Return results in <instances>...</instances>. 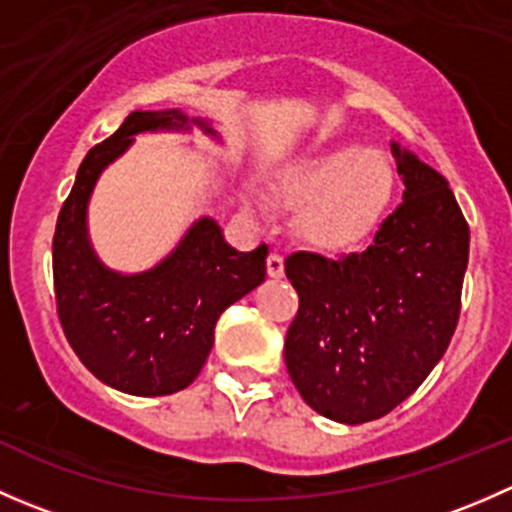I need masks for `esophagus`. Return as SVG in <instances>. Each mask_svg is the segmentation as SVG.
<instances>
[{"label":"esophagus","instance_id":"1","mask_svg":"<svg viewBox=\"0 0 512 512\" xmlns=\"http://www.w3.org/2000/svg\"><path fill=\"white\" fill-rule=\"evenodd\" d=\"M267 275H270L272 280L285 277V260H282L280 252H270V257H267Z\"/></svg>","mask_w":512,"mask_h":512}]
</instances>
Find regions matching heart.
<instances>
[{
  "instance_id": "b5f03b06",
  "label": "heart",
  "mask_w": 512,
  "mask_h": 512,
  "mask_svg": "<svg viewBox=\"0 0 512 512\" xmlns=\"http://www.w3.org/2000/svg\"><path fill=\"white\" fill-rule=\"evenodd\" d=\"M287 203L302 208L304 237L324 250H344L364 240L394 190V168L381 151L339 143L299 160L280 178ZM247 210L255 218H270L262 195H247Z\"/></svg>"
}]
</instances>
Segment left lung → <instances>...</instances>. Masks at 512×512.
<instances>
[{
	"label": "left lung",
	"mask_w": 512,
	"mask_h": 512,
	"mask_svg": "<svg viewBox=\"0 0 512 512\" xmlns=\"http://www.w3.org/2000/svg\"><path fill=\"white\" fill-rule=\"evenodd\" d=\"M404 203L364 252L327 260L294 252L285 272L299 292L285 361L317 414L374 421L409 399L451 344L461 312L471 232L451 185L391 141Z\"/></svg>",
	"instance_id": "obj_1"
}]
</instances>
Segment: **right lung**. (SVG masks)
I'll return each mask as SVG.
<instances>
[{"label":"right lung","mask_w":512,"mask_h":512,"mask_svg":"<svg viewBox=\"0 0 512 512\" xmlns=\"http://www.w3.org/2000/svg\"><path fill=\"white\" fill-rule=\"evenodd\" d=\"M193 128L223 143L213 121L180 108L133 111L86 153L56 223L54 289L66 339L98 381L131 396H168L193 384L213 349L220 314L265 282L267 247L235 250L208 215L143 272L111 270L96 255L89 203L103 170L141 133Z\"/></svg>","instance_id":"1"}]
</instances>
